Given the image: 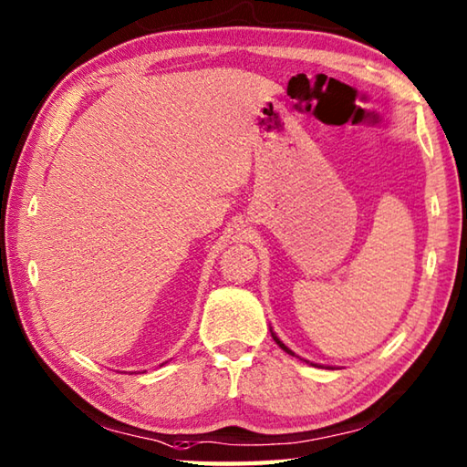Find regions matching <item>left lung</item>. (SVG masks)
<instances>
[{"label": "left lung", "mask_w": 467, "mask_h": 467, "mask_svg": "<svg viewBox=\"0 0 467 467\" xmlns=\"http://www.w3.org/2000/svg\"><path fill=\"white\" fill-rule=\"evenodd\" d=\"M271 335H274V333H271ZM274 341H275V343H277V345H279V347H282V349H284V351H285V353H290V355H294V353H292V351H290V349H287V347H285V345H284V343H282V341H279V338H277V337H275V335H274Z\"/></svg>", "instance_id": "1"}]
</instances>
